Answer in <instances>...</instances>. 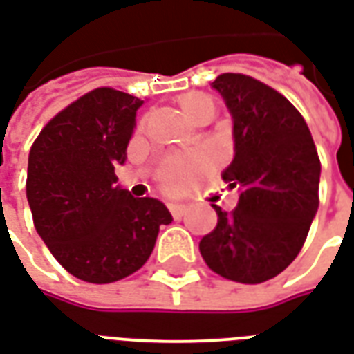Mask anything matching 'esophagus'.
<instances>
[{"label":"esophagus","instance_id":"1","mask_svg":"<svg viewBox=\"0 0 354 354\" xmlns=\"http://www.w3.org/2000/svg\"><path fill=\"white\" fill-rule=\"evenodd\" d=\"M169 210L174 220H182V218L185 216V210H187V208H185L184 205H169Z\"/></svg>","mask_w":354,"mask_h":354}]
</instances>
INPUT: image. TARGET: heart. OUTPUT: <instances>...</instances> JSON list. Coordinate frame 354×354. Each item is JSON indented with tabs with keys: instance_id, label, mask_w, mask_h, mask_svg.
I'll return each mask as SVG.
<instances>
[{
	"instance_id": "heart-1",
	"label": "heart",
	"mask_w": 354,
	"mask_h": 354,
	"mask_svg": "<svg viewBox=\"0 0 354 354\" xmlns=\"http://www.w3.org/2000/svg\"><path fill=\"white\" fill-rule=\"evenodd\" d=\"M178 104L187 119L199 123L203 119L216 115V102L205 93H185L178 98ZM208 169V159L203 153H178L167 157L157 170V182L162 192L170 195L185 192L199 180Z\"/></svg>"
}]
</instances>
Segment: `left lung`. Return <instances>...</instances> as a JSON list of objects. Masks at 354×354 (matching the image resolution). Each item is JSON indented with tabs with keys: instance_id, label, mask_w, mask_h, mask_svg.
<instances>
[{
	"instance_id": "1",
	"label": "left lung",
	"mask_w": 354,
	"mask_h": 354,
	"mask_svg": "<svg viewBox=\"0 0 354 354\" xmlns=\"http://www.w3.org/2000/svg\"><path fill=\"white\" fill-rule=\"evenodd\" d=\"M212 87L233 117L235 157L222 178L239 203L231 212L212 205L218 223L199 250L223 279L260 284L304 246L319 208L320 159L305 119L281 93L243 73H222Z\"/></svg>"
}]
</instances>
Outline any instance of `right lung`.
<instances>
[{"mask_svg": "<svg viewBox=\"0 0 354 354\" xmlns=\"http://www.w3.org/2000/svg\"><path fill=\"white\" fill-rule=\"evenodd\" d=\"M144 102L111 87L94 88L43 127L28 157L26 197L35 231L60 266L93 284L136 273L172 216L161 201L132 197L115 167Z\"/></svg>", "mask_w": 354, "mask_h": 354, "instance_id": "right-lung-1", "label": "right lung"}]
</instances>
